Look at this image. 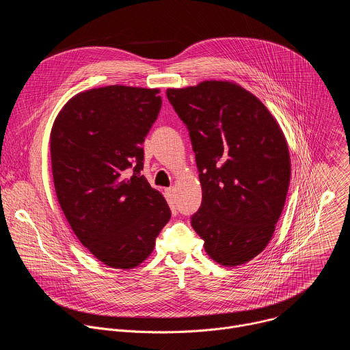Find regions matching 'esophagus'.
Listing matches in <instances>:
<instances>
[{
  "instance_id": "34e87169",
  "label": "esophagus",
  "mask_w": 350,
  "mask_h": 350,
  "mask_svg": "<svg viewBox=\"0 0 350 350\" xmlns=\"http://www.w3.org/2000/svg\"><path fill=\"white\" fill-rule=\"evenodd\" d=\"M165 193H166V198H167L169 202H174L176 201V189H174V187L166 188Z\"/></svg>"
}]
</instances>
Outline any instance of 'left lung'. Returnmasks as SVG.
Listing matches in <instances>:
<instances>
[{
  "mask_svg": "<svg viewBox=\"0 0 350 350\" xmlns=\"http://www.w3.org/2000/svg\"><path fill=\"white\" fill-rule=\"evenodd\" d=\"M166 94L189 131L202 187L192 228L216 263L245 265L267 246L285 205V135L260 99L237 83L206 80Z\"/></svg>",
  "mask_w": 350,
  "mask_h": 350,
  "instance_id": "1",
  "label": "left lung"
}]
</instances>
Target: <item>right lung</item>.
Here are the masks:
<instances>
[{"label":"right lung","instance_id":"1","mask_svg":"<svg viewBox=\"0 0 350 350\" xmlns=\"http://www.w3.org/2000/svg\"><path fill=\"white\" fill-rule=\"evenodd\" d=\"M159 92L118 84L79 92L51 129L61 209L79 241L113 269L141 265L172 216L163 195L141 176V145L161 111Z\"/></svg>","mask_w":350,"mask_h":350}]
</instances>
